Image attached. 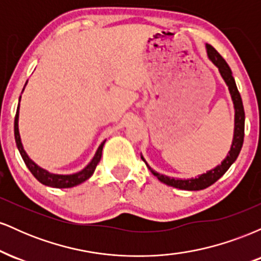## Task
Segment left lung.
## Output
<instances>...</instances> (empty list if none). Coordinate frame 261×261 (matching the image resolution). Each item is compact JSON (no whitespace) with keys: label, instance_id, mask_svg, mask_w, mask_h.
<instances>
[{"label":"left lung","instance_id":"obj_1","mask_svg":"<svg viewBox=\"0 0 261 261\" xmlns=\"http://www.w3.org/2000/svg\"><path fill=\"white\" fill-rule=\"evenodd\" d=\"M206 53H207V58L210 61L212 62L216 67L218 68V72H220L221 77H222L224 83L228 87V91L233 101V108H234V131H233V140L230 148L227 153L226 158L221 162V164L215 167V168L207 170L203 174L199 175L197 178H189V179H179V178H170V176L160 174L155 170H153L151 167L148 166V163L143 158L142 153H141V160L146 163L149 172L152 173L154 176H157V179L164 184L169 185V187L181 189V190H202L206 189L210 185H212L214 182H216L218 179L222 176L227 170L229 169V167L234 163L237 157H238L239 152H241L242 146H243V140H244V121H245V114H244V108L243 103H242L241 94H239L238 88H237L236 81L232 76V71H230L229 66L227 65V62L224 61L222 56L218 54L215 47H212L211 45L206 44Z\"/></svg>","mask_w":261,"mask_h":261}]
</instances>
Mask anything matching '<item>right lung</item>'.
<instances>
[{
  "label": "right lung",
  "instance_id": "right-lung-1",
  "mask_svg": "<svg viewBox=\"0 0 261 261\" xmlns=\"http://www.w3.org/2000/svg\"><path fill=\"white\" fill-rule=\"evenodd\" d=\"M28 83V81L25 82L24 88ZM23 88V91H24ZM22 91V93H23ZM20 98L19 97V104H20ZM19 104H18L17 108V114H16V119H14V139H16V145L18 151H19L20 155H22L23 161H24L25 166L28 167V169L31 170V173L35 178L38 179L41 184L46 185V187H51V188H58V189H65V188H73L76 185H80L81 182L86 181L87 179H89L94 173L95 167L97 164L99 163L100 158H101V151H103L104 143H106L107 140H104L103 142L100 143L99 147H98L95 154L93 155V158L89 162L88 164L83 169H81L80 172L77 173H72V174H56V173H51L49 170L41 168L40 166H38L34 161L29 157L28 153L25 152L24 147H23L22 143V139H20V134H19V125H18V121H19Z\"/></svg>",
  "mask_w": 261,
  "mask_h": 261
}]
</instances>
